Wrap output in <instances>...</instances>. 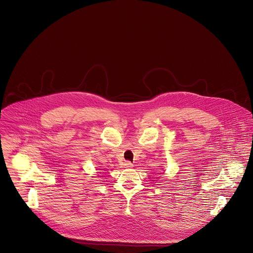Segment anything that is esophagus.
<instances>
[{
    "instance_id": "obj_1",
    "label": "esophagus",
    "mask_w": 253,
    "mask_h": 253,
    "mask_svg": "<svg viewBox=\"0 0 253 253\" xmlns=\"http://www.w3.org/2000/svg\"><path fill=\"white\" fill-rule=\"evenodd\" d=\"M124 167L126 168V169H129V168H132V164L130 162H125Z\"/></svg>"
}]
</instances>
